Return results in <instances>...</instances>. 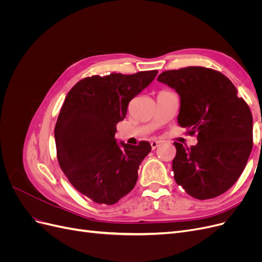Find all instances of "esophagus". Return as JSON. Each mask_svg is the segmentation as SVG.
<instances>
[{
  "instance_id": "esophagus-1",
  "label": "esophagus",
  "mask_w": 262,
  "mask_h": 262,
  "mask_svg": "<svg viewBox=\"0 0 262 262\" xmlns=\"http://www.w3.org/2000/svg\"><path fill=\"white\" fill-rule=\"evenodd\" d=\"M158 145H161L160 141H152V142H150V146H152L153 149H155Z\"/></svg>"
}]
</instances>
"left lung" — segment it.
<instances>
[{
	"instance_id": "8db88e82",
	"label": "left lung",
	"mask_w": 262,
	"mask_h": 262,
	"mask_svg": "<svg viewBox=\"0 0 262 262\" xmlns=\"http://www.w3.org/2000/svg\"><path fill=\"white\" fill-rule=\"evenodd\" d=\"M157 81L180 96L178 123L198 143L175 142L173 178L199 200L215 198L242 175L252 148V115L228 78L215 70L188 67L165 71Z\"/></svg>"
}]
</instances>
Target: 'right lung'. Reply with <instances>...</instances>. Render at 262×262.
Instances as JSON below:
<instances>
[{
	"instance_id": "right-lung-1",
	"label": "right lung",
	"mask_w": 262,
	"mask_h": 262,
	"mask_svg": "<svg viewBox=\"0 0 262 262\" xmlns=\"http://www.w3.org/2000/svg\"><path fill=\"white\" fill-rule=\"evenodd\" d=\"M157 73L85 77L67 95L54 128L59 165L77 191L94 202L115 204L137 184L140 165L152 147L146 141L117 142L116 125Z\"/></svg>"
}]
</instances>
